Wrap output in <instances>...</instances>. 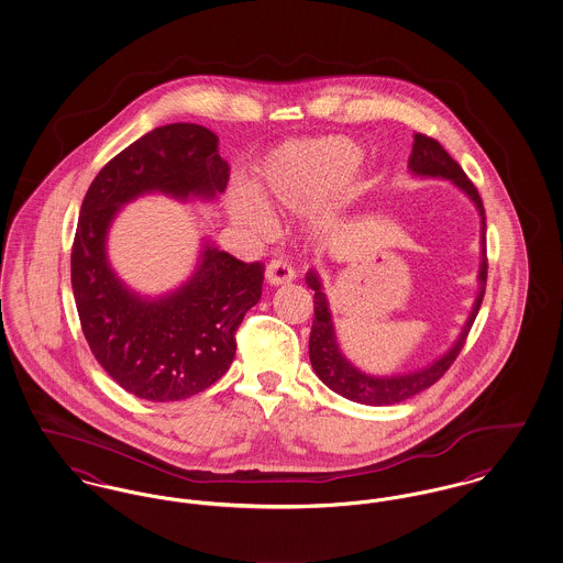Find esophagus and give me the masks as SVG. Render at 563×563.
Segmentation results:
<instances>
[{"label": "esophagus", "mask_w": 563, "mask_h": 563, "mask_svg": "<svg viewBox=\"0 0 563 563\" xmlns=\"http://www.w3.org/2000/svg\"><path fill=\"white\" fill-rule=\"evenodd\" d=\"M296 277V271L292 265L284 258V256H277L268 263L267 267V279L271 286H282V284H290Z\"/></svg>", "instance_id": "obj_1"}]
</instances>
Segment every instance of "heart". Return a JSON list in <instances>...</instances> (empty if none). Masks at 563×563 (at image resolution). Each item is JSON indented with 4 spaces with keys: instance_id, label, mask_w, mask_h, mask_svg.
Listing matches in <instances>:
<instances>
[{
    "instance_id": "heart-1",
    "label": "heart",
    "mask_w": 563,
    "mask_h": 563,
    "mask_svg": "<svg viewBox=\"0 0 563 563\" xmlns=\"http://www.w3.org/2000/svg\"><path fill=\"white\" fill-rule=\"evenodd\" d=\"M362 163V150L341 135L296 140L268 152L254 174L252 190L238 188L229 197L233 218L265 231L271 209L305 211L325 199V218L354 199L352 176Z\"/></svg>"
}]
</instances>
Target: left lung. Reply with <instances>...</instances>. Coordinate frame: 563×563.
<instances>
[{
    "label": "left lung",
    "instance_id": "left-lung-1",
    "mask_svg": "<svg viewBox=\"0 0 563 563\" xmlns=\"http://www.w3.org/2000/svg\"><path fill=\"white\" fill-rule=\"evenodd\" d=\"M409 172L419 178H443L449 179L453 186H457L474 206L481 216V268H478V295L474 298L473 311L462 328L457 341L451 345L446 354L434 360L421 371L405 373V375H391V377H377V375H366L360 368L343 355L339 343H336V332L330 318L328 309V298L322 292V279L318 271H309L305 275L307 286L316 292L313 295V325H311V336H309V360L316 371V375L322 379V384L328 385L332 391L341 394L347 400H354L360 405H371V407H385V405H398L407 398H413L415 394L428 389L430 385L437 384L449 366L455 362L457 354L462 352L466 336L474 324V318L481 309L483 296H485V282H487V250H485V208L478 197V190L474 188L473 181L464 174V169L446 154V150L432 137L415 133L413 152L409 156Z\"/></svg>",
    "mask_w": 563,
    "mask_h": 563
}]
</instances>
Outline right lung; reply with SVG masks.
I'll use <instances>...</instances> for the list:
<instances>
[{"label":"right lung","instance_id":"add662e5","mask_svg":"<svg viewBox=\"0 0 563 563\" xmlns=\"http://www.w3.org/2000/svg\"><path fill=\"white\" fill-rule=\"evenodd\" d=\"M229 184L218 137L201 124L158 126L92 179L71 245V288L90 352L137 398L174 402L216 384L233 364L235 332L263 295V263H241L203 243L192 277L169 295L129 290L108 263L120 208L142 195L216 199Z\"/></svg>","mask_w":563,"mask_h":563}]
</instances>
